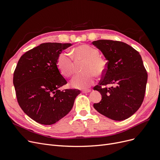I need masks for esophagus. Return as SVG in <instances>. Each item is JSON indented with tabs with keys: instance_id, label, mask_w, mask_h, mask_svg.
Returning a JSON list of instances; mask_svg holds the SVG:
<instances>
[{
	"instance_id": "34e87169",
	"label": "esophagus",
	"mask_w": 160,
	"mask_h": 160,
	"mask_svg": "<svg viewBox=\"0 0 160 160\" xmlns=\"http://www.w3.org/2000/svg\"><path fill=\"white\" fill-rule=\"evenodd\" d=\"M91 89H86V90H83L82 91V92H83V93H89V92H91Z\"/></svg>"
}]
</instances>
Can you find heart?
Segmentation results:
<instances>
[{
    "instance_id": "obj_1",
    "label": "heart",
    "mask_w": 160,
    "mask_h": 160,
    "mask_svg": "<svg viewBox=\"0 0 160 160\" xmlns=\"http://www.w3.org/2000/svg\"><path fill=\"white\" fill-rule=\"evenodd\" d=\"M73 57L76 60H84L82 71L75 75L71 84L73 88L84 89L93 83L95 75H102L106 69V61L99 57V52L95 48L88 45L77 47L73 49ZM57 67L61 74L70 77L74 72V61L68 52H62L57 60Z\"/></svg>"
}]
</instances>
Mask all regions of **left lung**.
<instances>
[{
  "mask_svg": "<svg viewBox=\"0 0 160 160\" xmlns=\"http://www.w3.org/2000/svg\"><path fill=\"white\" fill-rule=\"evenodd\" d=\"M92 44L108 61L102 79L93 88L102 99L93 107L111 119H126L140 108L146 93L148 73L142 57L132 47L121 41L98 40ZM107 84L113 86L108 88Z\"/></svg>",
  "mask_w": 160,
  "mask_h": 160,
  "instance_id": "left-lung-1",
  "label": "left lung"
}]
</instances>
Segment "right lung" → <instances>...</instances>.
<instances>
[{"label":"right lung","instance_id":"1","mask_svg":"<svg viewBox=\"0 0 160 160\" xmlns=\"http://www.w3.org/2000/svg\"><path fill=\"white\" fill-rule=\"evenodd\" d=\"M71 43H42L22 55L14 72L18 103L28 117L42 125H52L69 113L78 89H65L67 84L57 67L59 55Z\"/></svg>","mask_w":160,"mask_h":160}]
</instances>
